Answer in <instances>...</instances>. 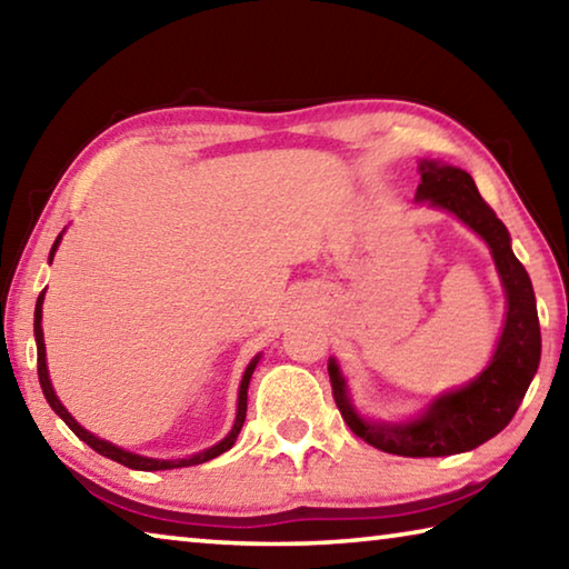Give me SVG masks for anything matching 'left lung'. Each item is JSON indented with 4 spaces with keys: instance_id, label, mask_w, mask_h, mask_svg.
Listing matches in <instances>:
<instances>
[{
    "instance_id": "obj_1",
    "label": "left lung",
    "mask_w": 569,
    "mask_h": 569,
    "mask_svg": "<svg viewBox=\"0 0 569 569\" xmlns=\"http://www.w3.org/2000/svg\"><path fill=\"white\" fill-rule=\"evenodd\" d=\"M419 172V203L427 200L429 206L455 213L492 250L507 293V319L497 351L475 381L435 399L419 419L407 423H371L361 419L351 407L341 369L333 359L329 361V377L343 421L366 445L399 457H449L485 445L512 421L537 373L542 336L532 281L512 253L505 223L479 196L469 172L455 166H439L435 160H421Z\"/></svg>"
}]
</instances>
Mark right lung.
<instances>
[{"mask_svg": "<svg viewBox=\"0 0 569 569\" xmlns=\"http://www.w3.org/2000/svg\"><path fill=\"white\" fill-rule=\"evenodd\" d=\"M60 238H62V233L57 236L54 246H52V250H50V263H52V256H54L57 246H60ZM42 301H44V291L40 293V298H37V306H34L37 377H40V387H42V391H44V399H47V403H50V407L54 409L57 417H60V419L67 423V427H70V429L74 431V435L84 441V445H88V447H92L94 451H98V455L108 457V459H112V461H118V465H124V467H130V469H140V471H160V469H178V467L203 465V461L220 457V455H223V451H228L230 447L236 445V439H238V435H240V427H243V421H246V409H248V383H250V377H253V369H256V363H258V359H261V356H256V359L248 363V369H246V373H243V381H240V391H238V413H236V423H233V429H230V435H228L223 441H218L216 447H210V449H206V451H200V455H192V457H188V459H150V457H140V455H132V451H124V449H120V447L110 445V441H104V439H98L94 435H90L88 429H82L80 423H77V421L70 417V411H67V409L62 407L60 399H57V393H54L52 383H50V373H47V361H44Z\"/></svg>", "mask_w": 569, "mask_h": 569, "instance_id": "1", "label": "right lung"}]
</instances>
